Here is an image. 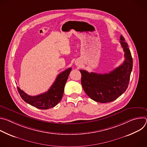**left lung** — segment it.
Here are the masks:
<instances>
[{
	"instance_id": "8db88e82",
	"label": "left lung",
	"mask_w": 147,
	"mask_h": 147,
	"mask_svg": "<svg viewBox=\"0 0 147 147\" xmlns=\"http://www.w3.org/2000/svg\"><path fill=\"white\" fill-rule=\"evenodd\" d=\"M120 43L124 52L123 63L109 73L97 74L80 70L81 84L87 95L92 100L100 102H111L127 90L133 69V59L127 44L121 35Z\"/></svg>"
}]
</instances>
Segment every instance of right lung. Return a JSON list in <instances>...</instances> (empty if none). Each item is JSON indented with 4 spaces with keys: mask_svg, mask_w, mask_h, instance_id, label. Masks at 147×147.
<instances>
[{
    "mask_svg": "<svg viewBox=\"0 0 147 147\" xmlns=\"http://www.w3.org/2000/svg\"><path fill=\"white\" fill-rule=\"evenodd\" d=\"M71 71L70 67L59 74L48 91L36 96L28 95L18 87L17 90L20 96L26 102L38 109H48L53 108L62 98L65 86Z\"/></svg>",
    "mask_w": 147,
    "mask_h": 147,
    "instance_id": "right-lung-1",
    "label": "right lung"
}]
</instances>
